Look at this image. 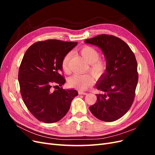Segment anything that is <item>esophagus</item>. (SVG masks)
Segmentation results:
<instances>
[{
	"label": "esophagus",
	"mask_w": 155,
	"mask_h": 155,
	"mask_svg": "<svg viewBox=\"0 0 155 155\" xmlns=\"http://www.w3.org/2000/svg\"><path fill=\"white\" fill-rule=\"evenodd\" d=\"M79 94H82V95H87V93L85 92H81V91H79Z\"/></svg>",
	"instance_id": "esophagus-1"
}]
</instances>
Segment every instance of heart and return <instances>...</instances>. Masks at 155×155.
<instances>
[{
    "label": "heart",
    "mask_w": 155,
    "mask_h": 155,
    "mask_svg": "<svg viewBox=\"0 0 155 155\" xmlns=\"http://www.w3.org/2000/svg\"><path fill=\"white\" fill-rule=\"evenodd\" d=\"M80 53L87 61L90 64V70L96 76H101L106 70V64L104 60L99 59L100 53L97 49L91 46H85L80 49ZM71 54L64 56L61 67L65 73H69L68 61ZM94 83V79L90 74H75L68 80L70 87L84 91Z\"/></svg>",
    "instance_id": "b5f03b06"
}]
</instances>
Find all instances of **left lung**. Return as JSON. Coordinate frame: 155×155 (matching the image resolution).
Segmentation results:
<instances>
[{
	"instance_id": "left-lung-1",
	"label": "left lung",
	"mask_w": 155,
	"mask_h": 155,
	"mask_svg": "<svg viewBox=\"0 0 155 155\" xmlns=\"http://www.w3.org/2000/svg\"><path fill=\"white\" fill-rule=\"evenodd\" d=\"M85 43L98 46L107 64L96 84L104 93L96 94L97 102L89 109L100 120L116 121L127 113L134 101L138 80L135 55L127 44L113 35H99Z\"/></svg>"
}]
</instances>
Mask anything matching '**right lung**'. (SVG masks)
Segmentation results:
<instances>
[{
	"label": "right lung",
	"instance_id": "add662e5",
	"mask_svg": "<svg viewBox=\"0 0 155 155\" xmlns=\"http://www.w3.org/2000/svg\"><path fill=\"white\" fill-rule=\"evenodd\" d=\"M77 42L56 39L39 41L26 50L18 70V83L25 105L34 117L45 123L57 122L66 115L71 102L78 95L74 89L64 90L61 63Z\"/></svg>",
	"mask_w": 155,
	"mask_h": 155
}]
</instances>
